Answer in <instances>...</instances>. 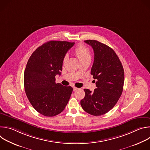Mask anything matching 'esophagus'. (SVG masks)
<instances>
[{
	"label": "esophagus",
	"mask_w": 150,
	"mask_h": 150,
	"mask_svg": "<svg viewBox=\"0 0 150 150\" xmlns=\"http://www.w3.org/2000/svg\"><path fill=\"white\" fill-rule=\"evenodd\" d=\"M73 89H74V91H76V90H79V88H76V87H74L73 88Z\"/></svg>",
	"instance_id": "1"
}]
</instances>
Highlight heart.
<instances>
[{
    "mask_svg": "<svg viewBox=\"0 0 150 150\" xmlns=\"http://www.w3.org/2000/svg\"><path fill=\"white\" fill-rule=\"evenodd\" d=\"M75 53L80 61L83 60L85 59H90L91 57V52L89 49L83 45H79L76 46L75 49ZM67 59V56H65L63 59V61L65 62Z\"/></svg>",
    "mask_w": 150,
    "mask_h": 150,
    "instance_id": "obj_1",
    "label": "heart"
}]
</instances>
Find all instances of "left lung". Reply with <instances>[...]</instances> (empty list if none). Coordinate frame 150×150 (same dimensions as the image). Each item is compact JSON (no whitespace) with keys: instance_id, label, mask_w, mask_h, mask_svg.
Segmentation results:
<instances>
[{"instance_id":"1","label":"left lung","mask_w":150,"mask_h":150,"mask_svg":"<svg viewBox=\"0 0 150 150\" xmlns=\"http://www.w3.org/2000/svg\"><path fill=\"white\" fill-rule=\"evenodd\" d=\"M84 41L94 50V59L91 74L97 81V88L94 92L88 89L83 90L85 95L81 100V105L88 113L101 116L110 111L121 96L124 70L117 55L112 48L94 40Z\"/></svg>"}]
</instances>
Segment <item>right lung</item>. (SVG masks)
Segmentation results:
<instances>
[{
	"mask_svg": "<svg viewBox=\"0 0 150 150\" xmlns=\"http://www.w3.org/2000/svg\"><path fill=\"white\" fill-rule=\"evenodd\" d=\"M74 42L50 41L38 47L28 60L24 71V88L35 110L52 117L65 109L73 88L56 83L60 75L64 57Z\"/></svg>",
	"mask_w": 150,
	"mask_h": 150,
	"instance_id": "obj_1",
	"label": "right lung"
}]
</instances>
